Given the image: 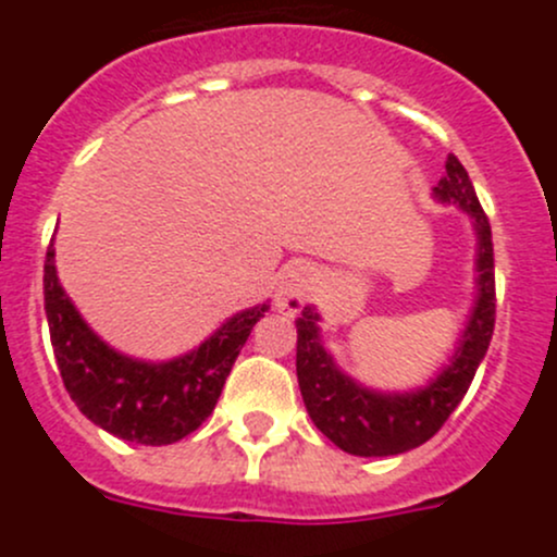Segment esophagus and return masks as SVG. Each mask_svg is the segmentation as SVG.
<instances>
[{
    "label": "esophagus",
    "instance_id": "34e87169",
    "mask_svg": "<svg viewBox=\"0 0 557 557\" xmlns=\"http://www.w3.org/2000/svg\"><path fill=\"white\" fill-rule=\"evenodd\" d=\"M314 283V269L305 261H294L280 272L277 290H274V307L285 314H299L305 307L307 296H310Z\"/></svg>",
    "mask_w": 557,
    "mask_h": 557
}]
</instances>
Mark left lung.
I'll use <instances>...</instances> for the list:
<instances>
[{"label":"left lung","mask_w":557,"mask_h":557,"mask_svg":"<svg viewBox=\"0 0 557 557\" xmlns=\"http://www.w3.org/2000/svg\"><path fill=\"white\" fill-rule=\"evenodd\" d=\"M445 177L434 185L440 205L466 212L476 237L474 305L460 329L453 356L429 383L409 391H377L342 372L320 336V312L305 307L296 320V374L301 398L320 434L339 450L363 458L401 455L429 442L445 425L469 391L476 367L485 358L496 323V277H493L491 223L476 201L469 172L450 153Z\"/></svg>","instance_id":"left-lung-1"}]
</instances>
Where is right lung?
Wrapping results in <instances>:
<instances>
[{
    "label": "right lung",
    "instance_id": "obj_1",
    "mask_svg": "<svg viewBox=\"0 0 557 557\" xmlns=\"http://www.w3.org/2000/svg\"><path fill=\"white\" fill-rule=\"evenodd\" d=\"M45 314L61 380L94 425L137 445H172L215 409L223 383L269 301L223 320L201 345L170 361H143L107 345L61 288L55 250L45 256Z\"/></svg>",
    "mask_w": 557,
    "mask_h": 557
}]
</instances>
